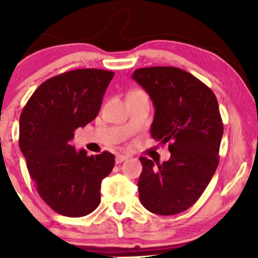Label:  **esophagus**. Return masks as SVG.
Segmentation results:
<instances>
[{
	"instance_id": "1",
	"label": "esophagus",
	"mask_w": 258,
	"mask_h": 258,
	"mask_svg": "<svg viewBox=\"0 0 258 258\" xmlns=\"http://www.w3.org/2000/svg\"><path fill=\"white\" fill-rule=\"evenodd\" d=\"M127 159H128V156L120 155V154H119V155H116V158H115V162H116V164H121V162H123Z\"/></svg>"
}]
</instances>
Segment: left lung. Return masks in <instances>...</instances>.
Returning <instances> with one entry per match:
<instances>
[{"mask_svg": "<svg viewBox=\"0 0 258 258\" xmlns=\"http://www.w3.org/2000/svg\"><path fill=\"white\" fill-rule=\"evenodd\" d=\"M153 100L152 137L168 143L162 164L141 156L139 200L148 211L171 216L197 203L220 161L223 136L215 93L188 72L174 67L142 68L133 73Z\"/></svg>", "mask_w": 258, "mask_h": 258, "instance_id": "1", "label": "left lung"}]
</instances>
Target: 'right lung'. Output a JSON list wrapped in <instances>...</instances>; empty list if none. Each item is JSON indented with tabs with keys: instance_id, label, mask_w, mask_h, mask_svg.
Listing matches in <instances>:
<instances>
[{
	"instance_id": "add662e5",
	"label": "right lung",
	"mask_w": 258,
	"mask_h": 258,
	"mask_svg": "<svg viewBox=\"0 0 258 258\" xmlns=\"http://www.w3.org/2000/svg\"><path fill=\"white\" fill-rule=\"evenodd\" d=\"M114 73L78 69L51 78L32 93L20 114L19 147L37 193L68 217L91 214L100 203V184L111 172L109 152L87 156L72 146L74 132L94 120Z\"/></svg>"
}]
</instances>
